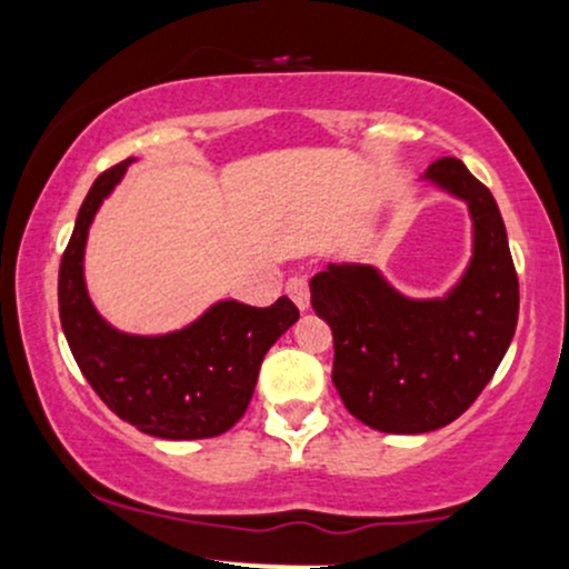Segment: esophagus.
Segmentation results:
<instances>
[{
	"instance_id": "1",
	"label": "esophagus",
	"mask_w": 569,
	"mask_h": 569,
	"mask_svg": "<svg viewBox=\"0 0 569 569\" xmlns=\"http://www.w3.org/2000/svg\"><path fill=\"white\" fill-rule=\"evenodd\" d=\"M286 293L291 297V302L299 307V310H307L310 307V286H307V278L302 276H293L286 283Z\"/></svg>"
}]
</instances>
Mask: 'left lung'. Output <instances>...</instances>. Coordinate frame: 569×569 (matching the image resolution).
<instances>
[{
	"instance_id": "obj_1",
	"label": "left lung",
	"mask_w": 569,
	"mask_h": 569,
	"mask_svg": "<svg viewBox=\"0 0 569 569\" xmlns=\"http://www.w3.org/2000/svg\"><path fill=\"white\" fill-rule=\"evenodd\" d=\"M426 179L468 202L473 257L443 299H409L375 267L329 264L312 310L335 335V382L352 417L382 433H428L457 420L498 371L519 318V278L492 192L457 158Z\"/></svg>"
}]
</instances>
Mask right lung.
I'll list each match as a JSON object with an SVG mask.
<instances>
[{
    "instance_id": "obj_1",
    "label": "right lung",
    "mask_w": 569,
    "mask_h": 569,
    "mask_svg": "<svg viewBox=\"0 0 569 569\" xmlns=\"http://www.w3.org/2000/svg\"><path fill=\"white\" fill-rule=\"evenodd\" d=\"M130 162L98 176L77 213L58 270L63 335L84 380L120 420L158 439H211L243 417L267 350L297 323L299 310L289 297L270 307L224 299L171 335L133 337L112 329L84 289L82 257L98 206Z\"/></svg>"
}]
</instances>
